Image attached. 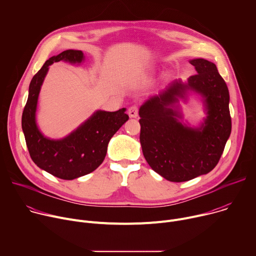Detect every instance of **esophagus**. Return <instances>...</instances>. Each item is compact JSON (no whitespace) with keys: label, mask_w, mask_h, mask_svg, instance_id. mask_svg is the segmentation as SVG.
I'll use <instances>...</instances> for the list:
<instances>
[{"label":"esophagus","mask_w":256,"mask_h":256,"mask_svg":"<svg viewBox=\"0 0 256 256\" xmlns=\"http://www.w3.org/2000/svg\"><path fill=\"white\" fill-rule=\"evenodd\" d=\"M138 114V107L136 104H132L130 108H128V116L130 118H136Z\"/></svg>","instance_id":"obj_1"}]
</instances>
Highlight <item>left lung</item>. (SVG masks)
<instances>
[{
    "label": "left lung",
    "instance_id": "8db88e82",
    "mask_svg": "<svg viewBox=\"0 0 256 256\" xmlns=\"http://www.w3.org/2000/svg\"><path fill=\"white\" fill-rule=\"evenodd\" d=\"M196 74L188 85L174 81L161 95L150 98L140 108V142L146 161L165 179L184 182L212 171L220 160L232 122L229 90L214 64L190 60ZM186 88L204 97L208 116L200 129L188 128L178 122L180 115L172 105Z\"/></svg>",
    "mask_w": 256,
    "mask_h": 256
}]
</instances>
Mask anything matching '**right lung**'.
I'll return each instance as SVG.
<instances>
[{"label":"right lung","instance_id":"obj_1","mask_svg":"<svg viewBox=\"0 0 256 256\" xmlns=\"http://www.w3.org/2000/svg\"><path fill=\"white\" fill-rule=\"evenodd\" d=\"M83 58V52L76 50H68L48 58L30 82L22 114V130L32 161L44 171L64 180L84 176L97 169L106 156L109 140L128 120L124 108L114 112L99 110L62 140H50L40 132L35 122V112L48 66L60 60L81 62Z\"/></svg>","mask_w":256,"mask_h":256}]
</instances>
